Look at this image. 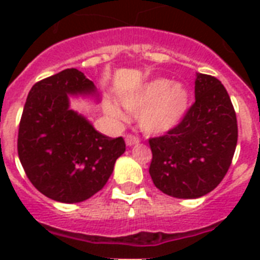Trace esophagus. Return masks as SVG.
<instances>
[{"label": "esophagus", "mask_w": 260, "mask_h": 260, "mask_svg": "<svg viewBox=\"0 0 260 260\" xmlns=\"http://www.w3.org/2000/svg\"><path fill=\"white\" fill-rule=\"evenodd\" d=\"M125 143H126V146H134V144H138V143H140V139L132 134H126L125 135Z\"/></svg>", "instance_id": "esophagus-1"}]
</instances>
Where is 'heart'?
Wrapping results in <instances>:
<instances>
[{"mask_svg":"<svg viewBox=\"0 0 260 260\" xmlns=\"http://www.w3.org/2000/svg\"><path fill=\"white\" fill-rule=\"evenodd\" d=\"M122 105L131 113H139V125L144 132L165 134L185 116L189 106V91L182 83L156 78L124 95ZM108 113L120 121L125 118L116 105L108 106Z\"/></svg>","mask_w":260,"mask_h":260,"instance_id":"b5f03b06","label":"heart"}]
</instances>
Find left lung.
<instances>
[{
  "instance_id": "8db88e82",
  "label": "left lung",
  "mask_w": 260,
  "mask_h": 260,
  "mask_svg": "<svg viewBox=\"0 0 260 260\" xmlns=\"http://www.w3.org/2000/svg\"><path fill=\"white\" fill-rule=\"evenodd\" d=\"M196 101L177 125L148 140L150 175L167 196L198 198L224 179L238 144L230 94L216 77L197 74Z\"/></svg>"
}]
</instances>
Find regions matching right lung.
Instances as JSON below:
<instances>
[{
  "label": "right lung",
  "mask_w": 260,
  "mask_h": 260,
  "mask_svg": "<svg viewBox=\"0 0 260 260\" xmlns=\"http://www.w3.org/2000/svg\"><path fill=\"white\" fill-rule=\"evenodd\" d=\"M94 83L77 69L39 81L26 98L17 152L30 183L46 197L82 202L106 185L125 151L122 138H108L69 109L67 94H93Z\"/></svg>",
  "instance_id": "1"
}]
</instances>
